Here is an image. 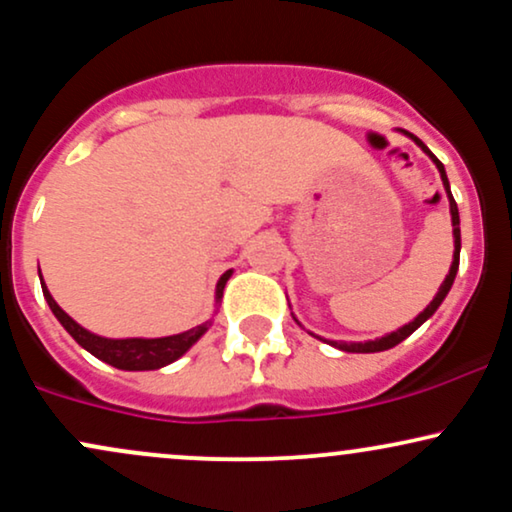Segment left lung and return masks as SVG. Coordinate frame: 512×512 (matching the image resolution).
<instances>
[{
	"label": "left lung",
	"mask_w": 512,
	"mask_h": 512,
	"mask_svg": "<svg viewBox=\"0 0 512 512\" xmlns=\"http://www.w3.org/2000/svg\"><path fill=\"white\" fill-rule=\"evenodd\" d=\"M404 134H409V132H404ZM409 137L414 139V142L419 144L421 149H424L426 154L433 158V163H436L438 170H440V178H443L445 192H448V199H450V214H452V236H455V255H452L450 272H448V276H445V281H443V284H440V289H438V293H436V298H433V301L428 303V308L424 310V313L414 317V322H409V325L399 327L397 332H392V334H385V337L375 339V342H358V344H346V342H330L332 346H337V349H342V351H349V354H375V351H385V349H392V346H397L399 342H404V339H407L411 332H416V330H419V327L424 325V322L428 320V317H431L433 313H436V310H438V305L445 301V296H448V291H450L452 281H455L457 267H460V211H457V204H455V199H452V192H450V182H448V175H445V168H443V163H440L438 158L433 156L431 151H428V146H426L424 142H421L419 137H414V134H409ZM325 342H327V339H325Z\"/></svg>",
	"instance_id": "left-lung-1"
}]
</instances>
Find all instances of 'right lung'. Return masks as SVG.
<instances>
[{"mask_svg":"<svg viewBox=\"0 0 512 512\" xmlns=\"http://www.w3.org/2000/svg\"><path fill=\"white\" fill-rule=\"evenodd\" d=\"M228 276H231V272L223 274L219 279V284H216V298L223 296V286H226ZM40 284H43L45 301H48L50 310L55 313L57 320L62 322L64 330L72 334V337L81 346H84L88 354L101 358V361L110 363V366H115V368H122V370L163 368V366H168V363L178 361V358L185 354V351L190 349V346L195 344L204 332H207V325H197L182 334H173V337H161V339H105V337H98V334H91L81 325H76L72 317L64 313L60 305L55 303V298L50 296L45 281H40Z\"/></svg>","mask_w":512,"mask_h":512,"instance_id":"1","label":"right lung"}]
</instances>
